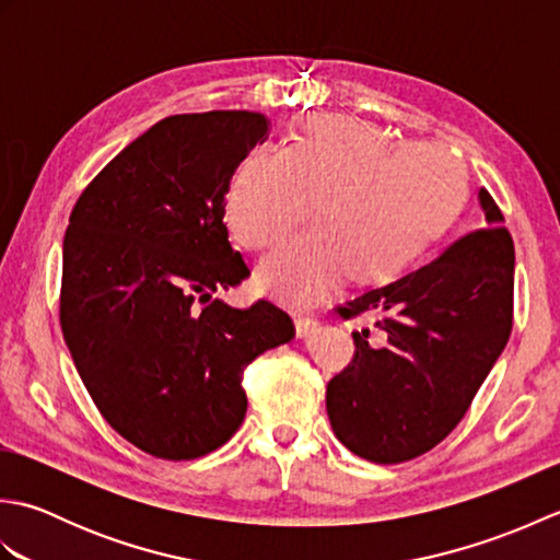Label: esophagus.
I'll return each mask as SVG.
<instances>
[{
	"label": "esophagus",
	"mask_w": 560,
	"mask_h": 560,
	"mask_svg": "<svg viewBox=\"0 0 560 560\" xmlns=\"http://www.w3.org/2000/svg\"><path fill=\"white\" fill-rule=\"evenodd\" d=\"M293 323H295V331H299V337H305V335H311V331L317 327V317L299 313V315L293 317Z\"/></svg>",
	"instance_id": "obj_1"
}]
</instances>
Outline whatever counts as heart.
<instances>
[{"label":"heart","mask_w":560,"mask_h":560,"mask_svg":"<svg viewBox=\"0 0 560 560\" xmlns=\"http://www.w3.org/2000/svg\"><path fill=\"white\" fill-rule=\"evenodd\" d=\"M467 197V165L440 141L401 144L359 117L323 115L287 149L247 153L225 192V223L237 243L261 253L317 201L319 225L259 267L261 287L305 305L341 271L359 283L397 279L443 241Z\"/></svg>","instance_id":"1"}]
</instances>
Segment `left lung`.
I'll use <instances>...</instances> for the list:
<instances>
[{"mask_svg": "<svg viewBox=\"0 0 560 560\" xmlns=\"http://www.w3.org/2000/svg\"><path fill=\"white\" fill-rule=\"evenodd\" d=\"M483 229L431 265L337 307L377 315L353 331V359L327 385V416L353 455L409 462L447 438L513 331L515 245L503 211L481 189Z\"/></svg>", "mask_w": 560, "mask_h": 560, "instance_id": "obj_1", "label": "left lung"}]
</instances>
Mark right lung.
Returning <instances> with one entry per match:
<instances>
[{"label": "right lung", "instance_id": "right-lung-1", "mask_svg": "<svg viewBox=\"0 0 560 560\" xmlns=\"http://www.w3.org/2000/svg\"><path fill=\"white\" fill-rule=\"evenodd\" d=\"M267 137L261 113L171 115L71 209L59 325L103 419L153 457L197 459L231 440L247 411L245 368L295 335L265 299L211 301L249 277L229 243L225 192Z\"/></svg>", "mask_w": 560, "mask_h": 560}]
</instances>
